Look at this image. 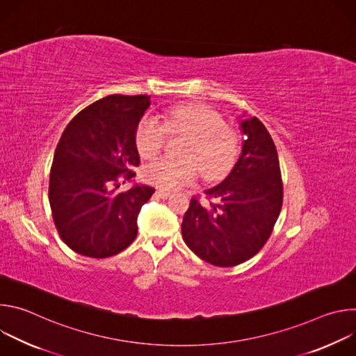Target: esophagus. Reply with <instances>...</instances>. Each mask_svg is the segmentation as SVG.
I'll use <instances>...</instances> for the list:
<instances>
[{"label":"esophagus","mask_w":356,"mask_h":356,"mask_svg":"<svg viewBox=\"0 0 356 356\" xmlns=\"http://www.w3.org/2000/svg\"><path fill=\"white\" fill-rule=\"evenodd\" d=\"M156 194H158L161 198H163V200H165V198L170 197V194H172V193H170V191H166V190H163V188H159V190L156 191Z\"/></svg>","instance_id":"obj_1"}]
</instances>
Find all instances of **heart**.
<instances>
[{
    "mask_svg": "<svg viewBox=\"0 0 356 356\" xmlns=\"http://www.w3.org/2000/svg\"><path fill=\"white\" fill-rule=\"evenodd\" d=\"M156 117L145 115L135 132V145L142 158H154L163 149L168 134L183 135L188 140L181 150L183 159L159 158L147 163L143 179L163 190H175L193 183L200 170L206 179L222 177L234 166L241 149L238 134L225 127L224 118L202 104L175 106Z\"/></svg>",
    "mask_w": 356,
    "mask_h": 356,
    "instance_id": "heart-1",
    "label": "heart"
}]
</instances>
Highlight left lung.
I'll return each mask as SVG.
<instances>
[{
	"mask_svg": "<svg viewBox=\"0 0 356 356\" xmlns=\"http://www.w3.org/2000/svg\"><path fill=\"white\" fill-rule=\"evenodd\" d=\"M242 154L225 180L193 197L181 234L198 258L231 268L255 257L269 239L283 204V183L275 142L257 118L241 122Z\"/></svg>",
	"mask_w": 356,
	"mask_h": 356,
	"instance_id": "8db88e82",
	"label": "left lung"
}]
</instances>
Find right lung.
I'll return each instance as SVG.
<instances>
[{
	"instance_id": "right-lung-1",
	"label": "right lung",
	"mask_w": 356,
	"mask_h": 356,
	"mask_svg": "<svg viewBox=\"0 0 356 356\" xmlns=\"http://www.w3.org/2000/svg\"><path fill=\"white\" fill-rule=\"evenodd\" d=\"M149 106V95L104 97L81 110L60 136L49 202L62 241L80 255L108 258L136 238L138 214L155 188L115 190L139 166L135 132Z\"/></svg>"
}]
</instances>
